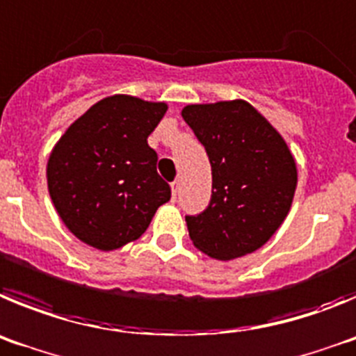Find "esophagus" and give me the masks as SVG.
Segmentation results:
<instances>
[{
  "label": "esophagus",
  "mask_w": 356,
  "mask_h": 356,
  "mask_svg": "<svg viewBox=\"0 0 356 356\" xmlns=\"http://www.w3.org/2000/svg\"><path fill=\"white\" fill-rule=\"evenodd\" d=\"M177 193H179V181H174L172 182V197L177 198Z\"/></svg>",
  "instance_id": "34e87169"
}]
</instances>
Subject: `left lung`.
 <instances>
[{
    "label": "left lung",
    "mask_w": 356,
    "mask_h": 356,
    "mask_svg": "<svg viewBox=\"0 0 356 356\" xmlns=\"http://www.w3.org/2000/svg\"><path fill=\"white\" fill-rule=\"evenodd\" d=\"M181 115L206 147L213 174L207 209L186 216L191 241L218 261L252 254L293 204L298 168L286 140L243 99L188 104Z\"/></svg>",
    "instance_id": "8db88e82"
}]
</instances>
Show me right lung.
Here are the masks:
<instances>
[{
    "instance_id": "1",
    "label": "right lung",
    "mask_w": 356,
    "mask_h": 356,
    "mask_svg": "<svg viewBox=\"0 0 356 356\" xmlns=\"http://www.w3.org/2000/svg\"><path fill=\"white\" fill-rule=\"evenodd\" d=\"M166 102L110 95L70 124L47 159V190L67 229L88 246L111 252L138 239L170 186L156 170L147 138Z\"/></svg>"
}]
</instances>
